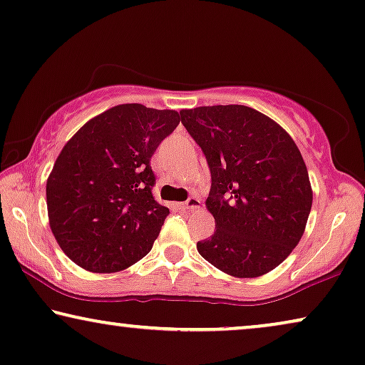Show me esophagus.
<instances>
[{
    "label": "esophagus",
    "instance_id": "34e87169",
    "mask_svg": "<svg viewBox=\"0 0 365 365\" xmlns=\"http://www.w3.org/2000/svg\"><path fill=\"white\" fill-rule=\"evenodd\" d=\"M182 210H200V200L197 197H190L185 203H178Z\"/></svg>",
    "mask_w": 365,
    "mask_h": 365
}]
</instances>
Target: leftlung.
Here are the masks:
<instances>
[{"label": "left lung", "instance_id": "1", "mask_svg": "<svg viewBox=\"0 0 365 365\" xmlns=\"http://www.w3.org/2000/svg\"><path fill=\"white\" fill-rule=\"evenodd\" d=\"M180 114L212 172L205 205L217 232L198 241V253L235 278L269 273L296 248L309 218L312 188L299 148L278 122L251 107Z\"/></svg>", "mask_w": 365, "mask_h": 365}]
</instances>
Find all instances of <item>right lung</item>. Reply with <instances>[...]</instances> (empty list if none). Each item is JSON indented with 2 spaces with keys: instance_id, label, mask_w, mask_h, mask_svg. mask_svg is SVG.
<instances>
[{
  "instance_id": "obj_1",
  "label": "right lung",
  "mask_w": 365,
  "mask_h": 365,
  "mask_svg": "<svg viewBox=\"0 0 365 365\" xmlns=\"http://www.w3.org/2000/svg\"><path fill=\"white\" fill-rule=\"evenodd\" d=\"M182 114L120 104L66 142L46 182L49 227L61 250L92 273H117L152 250L168 212L152 197L150 158Z\"/></svg>"
}]
</instances>
